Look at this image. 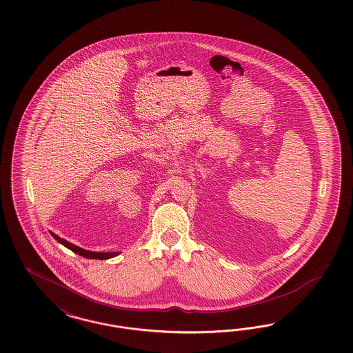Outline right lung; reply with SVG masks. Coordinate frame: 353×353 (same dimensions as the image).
I'll return each instance as SVG.
<instances>
[{
  "label": "right lung",
  "mask_w": 353,
  "mask_h": 353,
  "mask_svg": "<svg viewBox=\"0 0 353 353\" xmlns=\"http://www.w3.org/2000/svg\"><path fill=\"white\" fill-rule=\"evenodd\" d=\"M50 234L53 236L54 239H57L61 245H63L64 247H67L68 250H71V251H74L75 254L77 255H80V256L86 257V259H98V260H107V259H111V257L118 256L120 252H96V251H88V250H84V248H81V247L75 246V245H72V243H70V242H67L65 239L63 238H61V236H58L57 234H54L50 232Z\"/></svg>",
  "instance_id": "obj_1"
}]
</instances>
